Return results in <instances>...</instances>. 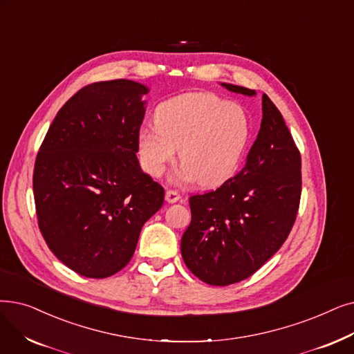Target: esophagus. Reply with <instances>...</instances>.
I'll return each mask as SVG.
<instances>
[{"label":"esophagus","instance_id":"1","mask_svg":"<svg viewBox=\"0 0 354 354\" xmlns=\"http://www.w3.org/2000/svg\"><path fill=\"white\" fill-rule=\"evenodd\" d=\"M165 198H166V201H167L169 204H174V203H178V201H179V199H180V195H179L176 191L167 189V191H166Z\"/></svg>","mask_w":354,"mask_h":354}]
</instances>
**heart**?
<instances>
[{"label":"heart","mask_w":354,"mask_h":354,"mask_svg":"<svg viewBox=\"0 0 354 354\" xmlns=\"http://www.w3.org/2000/svg\"><path fill=\"white\" fill-rule=\"evenodd\" d=\"M249 136L250 121L243 106L209 92H189L158 106L156 126L140 129L137 150L151 178L163 175L179 149L182 163L171 180L217 187L236 172Z\"/></svg>","instance_id":"heart-1"}]
</instances>
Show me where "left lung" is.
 Masks as SVG:
<instances>
[{"mask_svg": "<svg viewBox=\"0 0 354 354\" xmlns=\"http://www.w3.org/2000/svg\"><path fill=\"white\" fill-rule=\"evenodd\" d=\"M237 94L254 89L221 84ZM245 165L215 191L189 198L192 220L180 240L188 269L208 285L248 279L281 249L301 199V155L270 98Z\"/></svg>", "mask_w": 354, "mask_h": 354, "instance_id": "left-lung-1", "label": "left lung"}]
</instances>
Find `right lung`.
I'll return each instance as SVG.
<instances>
[{"instance_id": "add662e5", "label": "right lung", "mask_w": 354, "mask_h": 354, "mask_svg": "<svg viewBox=\"0 0 354 354\" xmlns=\"http://www.w3.org/2000/svg\"><path fill=\"white\" fill-rule=\"evenodd\" d=\"M149 92L130 80L84 86L59 110L37 153L33 192L52 253L85 278L124 268L165 189L142 171L137 134Z\"/></svg>"}]
</instances>
